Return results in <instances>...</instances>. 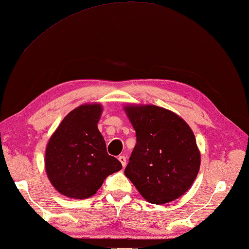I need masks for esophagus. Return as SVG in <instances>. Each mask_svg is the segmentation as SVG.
<instances>
[{
  "label": "esophagus",
  "instance_id": "1",
  "mask_svg": "<svg viewBox=\"0 0 249 249\" xmlns=\"http://www.w3.org/2000/svg\"><path fill=\"white\" fill-rule=\"evenodd\" d=\"M119 160H120V162L122 163V166L125 167V165H126V157H125V156H119Z\"/></svg>",
  "mask_w": 249,
  "mask_h": 249
}]
</instances>
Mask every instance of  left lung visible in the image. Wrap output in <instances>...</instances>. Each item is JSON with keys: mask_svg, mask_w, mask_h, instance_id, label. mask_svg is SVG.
<instances>
[{"mask_svg": "<svg viewBox=\"0 0 249 249\" xmlns=\"http://www.w3.org/2000/svg\"><path fill=\"white\" fill-rule=\"evenodd\" d=\"M125 111L137 137L126 177L151 204L180 197L200 165L193 131L177 114L158 106H127Z\"/></svg>", "mask_w": 249, "mask_h": 249, "instance_id": "obj_1", "label": "left lung"}]
</instances>
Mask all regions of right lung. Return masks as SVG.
Wrapping results in <instances>:
<instances>
[{
  "label": "right lung",
  "instance_id": "add662e5",
  "mask_svg": "<svg viewBox=\"0 0 249 249\" xmlns=\"http://www.w3.org/2000/svg\"><path fill=\"white\" fill-rule=\"evenodd\" d=\"M101 114L98 104L74 109L46 146V174L55 189L68 197H90L109 175L122 169L120 161L108 155L97 129Z\"/></svg>",
  "mask_w": 249,
  "mask_h": 249
}]
</instances>
